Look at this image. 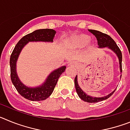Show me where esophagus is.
I'll return each instance as SVG.
<instances>
[{"mask_svg": "<svg viewBox=\"0 0 130 130\" xmlns=\"http://www.w3.org/2000/svg\"><path fill=\"white\" fill-rule=\"evenodd\" d=\"M69 65H70V66H73V67H76V66H77V63L76 62L72 60V61L70 62V63H69Z\"/></svg>", "mask_w": 130, "mask_h": 130, "instance_id": "34e87169", "label": "esophagus"}]
</instances>
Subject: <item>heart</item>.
I'll return each instance as SVG.
<instances>
[{
  "label": "heart",
  "mask_w": 130,
  "mask_h": 130,
  "mask_svg": "<svg viewBox=\"0 0 130 130\" xmlns=\"http://www.w3.org/2000/svg\"><path fill=\"white\" fill-rule=\"evenodd\" d=\"M90 36L86 34H78L70 40L68 45L71 48H81L87 44L90 41Z\"/></svg>",
  "instance_id": "obj_1"
}]
</instances>
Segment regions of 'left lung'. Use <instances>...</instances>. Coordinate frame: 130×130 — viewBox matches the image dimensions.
<instances>
[{
  "label": "left lung",
  "mask_w": 130,
  "mask_h": 130,
  "mask_svg": "<svg viewBox=\"0 0 130 130\" xmlns=\"http://www.w3.org/2000/svg\"><path fill=\"white\" fill-rule=\"evenodd\" d=\"M88 31L96 36V39L98 40V45H99V48L107 47L111 49V50H112L117 55V56L119 58V64H120V72L122 73V56L121 51H120V49H119V47L117 45V43H115V42L111 38V37H110L109 36L106 34H104V33H102V32L91 29H89ZM122 75H120V77ZM74 83H75V89H76V92L77 93L79 97L83 101L88 102V103H96V102H101V101L107 100L110 96H112V94L115 91V90L114 91L110 93L109 94L107 95L106 96H104V97H92V96H88L87 94H85V93L84 92V91H83L82 89L80 88V87L78 85L77 75H76V77H75Z\"/></svg>",
  "instance_id": "1"
}]
</instances>
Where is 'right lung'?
Instances as JSON below:
<instances>
[{
  "label": "right lung",
  "instance_id": "1",
  "mask_svg": "<svg viewBox=\"0 0 130 130\" xmlns=\"http://www.w3.org/2000/svg\"><path fill=\"white\" fill-rule=\"evenodd\" d=\"M56 31L53 29H39L32 33L26 34L19 40L12 51L10 60V75L11 82L16 90L23 97L31 101H42L51 96L57 85L58 78L66 70V66H62L51 72L46 80L41 86L31 88L25 85L20 79L16 72V62L21 51L25 45L29 42H53Z\"/></svg>",
  "mask_w": 130,
  "mask_h": 130
}]
</instances>
